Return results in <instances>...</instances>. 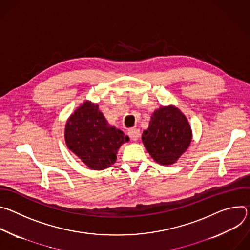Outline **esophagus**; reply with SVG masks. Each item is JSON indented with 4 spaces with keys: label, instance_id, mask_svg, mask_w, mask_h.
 I'll return each mask as SVG.
<instances>
[{
    "label": "esophagus",
    "instance_id": "obj_1",
    "mask_svg": "<svg viewBox=\"0 0 250 250\" xmlns=\"http://www.w3.org/2000/svg\"><path fill=\"white\" fill-rule=\"evenodd\" d=\"M127 134H128V136H129L133 141H136V140L140 137V131H139V129H137V128H130V129H128Z\"/></svg>",
    "mask_w": 250,
    "mask_h": 250
}]
</instances>
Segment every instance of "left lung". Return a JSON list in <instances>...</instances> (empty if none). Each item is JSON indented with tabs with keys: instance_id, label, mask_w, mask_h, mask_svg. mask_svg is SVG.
<instances>
[{
	"instance_id": "obj_1",
	"label": "left lung",
	"mask_w": 250,
	"mask_h": 250,
	"mask_svg": "<svg viewBox=\"0 0 250 250\" xmlns=\"http://www.w3.org/2000/svg\"><path fill=\"white\" fill-rule=\"evenodd\" d=\"M192 136V128L186 116L170 104L154 111L141 139L155 162L172 165L189 148Z\"/></svg>"
}]
</instances>
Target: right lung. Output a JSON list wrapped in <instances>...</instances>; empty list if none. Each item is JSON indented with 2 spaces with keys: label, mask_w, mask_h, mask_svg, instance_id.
<instances>
[{
  "label": "right lung",
  "mask_w": 250,
  "mask_h": 250,
  "mask_svg": "<svg viewBox=\"0 0 250 250\" xmlns=\"http://www.w3.org/2000/svg\"><path fill=\"white\" fill-rule=\"evenodd\" d=\"M64 137L67 147L92 170H103L117 160L119 148L128 136L112 126L98 104L85 101L69 117Z\"/></svg>",
  "instance_id": "obj_1"
}]
</instances>
